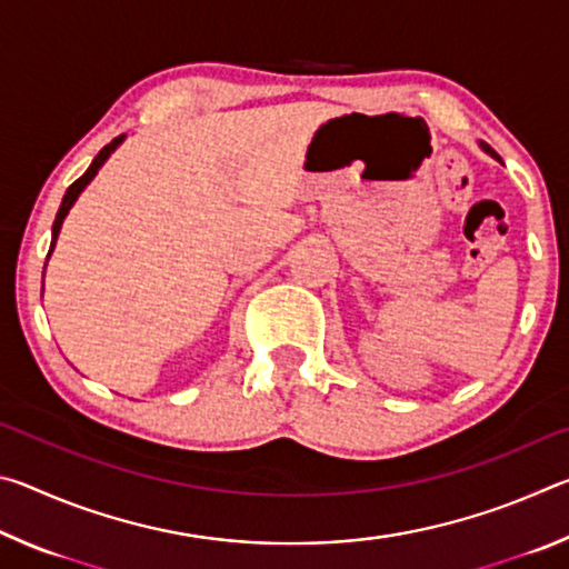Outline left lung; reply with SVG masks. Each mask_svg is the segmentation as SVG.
<instances>
[{"label": "left lung", "instance_id": "left-lung-1", "mask_svg": "<svg viewBox=\"0 0 569 569\" xmlns=\"http://www.w3.org/2000/svg\"><path fill=\"white\" fill-rule=\"evenodd\" d=\"M479 146H481V150H485V152H489V156H495V152H492V148H489V146H485V142H479Z\"/></svg>", "mask_w": 569, "mask_h": 569}]
</instances>
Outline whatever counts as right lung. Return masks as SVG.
<instances>
[{
	"instance_id": "1",
	"label": "right lung",
	"mask_w": 569,
	"mask_h": 569,
	"mask_svg": "<svg viewBox=\"0 0 569 569\" xmlns=\"http://www.w3.org/2000/svg\"><path fill=\"white\" fill-rule=\"evenodd\" d=\"M128 138V134H120V138H114L110 146H104L100 152H98V158L92 160V166L84 170V176L82 178H77L70 188H67V192H64V198H62V206H60V210H57V218H54V223H52V243H50V256H52V250H54V246H57V238H60V230H62V223H64V218H67V213H70V208L74 206V200L80 198V192L90 186L92 182V178L98 176V170L104 166V160H108L114 150H118L120 146H122V140ZM47 256V258H50ZM44 268H47V263H44Z\"/></svg>"
}]
</instances>
